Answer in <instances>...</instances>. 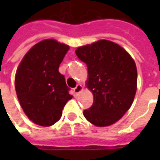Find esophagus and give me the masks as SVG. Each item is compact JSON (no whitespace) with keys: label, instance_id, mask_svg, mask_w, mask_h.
<instances>
[{"label":"esophagus","instance_id":"esophagus-1","mask_svg":"<svg viewBox=\"0 0 160 160\" xmlns=\"http://www.w3.org/2000/svg\"><path fill=\"white\" fill-rule=\"evenodd\" d=\"M83 90V87L81 85H77L76 87L73 88V92H74V96H77L78 94L80 93L81 91Z\"/></svg>","mask_w":160,"mask_h":160}]
</instances>
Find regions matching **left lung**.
<instances>
[{
	"label": "left lung",
	"instance_id": "left-lung-1",
	"mask_svg": "<svg viewBox=\"0 0 160 160\" xmlns=\"http://www.w3.org/2000/svg\"><path fill=\"white\" fill-rule=\"evenodd\" d=\"M75 53L87 64V85L94 98L84 117L98 127L115 123L134 101L137 88L134 61L121 46L108 40L79 47Z\"/></svg>",
	"mask_w": 160,
	"mask_h": 160
}]
</instances>
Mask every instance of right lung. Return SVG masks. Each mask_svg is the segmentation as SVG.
Instances as JSON below:
<instances>
[{"mask_svg": "<svg viewBox=\"0 0 160 160\" xmlns=\"http://www.w3.org/2000/svg\"><path fill=\"white\" fill-rule=\"evenodd\" d=\"M69 46L45 39L33 46L15 75V90L23 111L34 123L49 127L60 120L70 95L59 66Z\"/></svg>", "mask_w": 160, "mask_h": 160, "instance_id": "1", "label": "right lung"}]
</instances>
